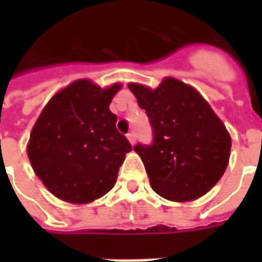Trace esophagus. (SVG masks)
<instances>
[{"label":"esophagus","instance_id":"34e87169","mask_svg":"<svg viewBox=\"0 0 262 262\" xmlns=\"http://www.w3.org/2000/svg\"><path fill=\"white\" fill-rule=\"evenodd\" d=\"M126 137H127V140H129V143H130V144H135V142H136V136H135V133H133V132L127 133V135H126Z\"/></svg>","mask_w":262,"mask_h":262}]
</instances>
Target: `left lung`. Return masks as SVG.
<instances>
[{"label": "left lung", "instance_id": "left-lung-1", "mask_svg": "<svg viewBox=\"0 0 262 262\" xmlns=\"http://www.w3.org/2000/svg\"><path fill=\"white\" fill-rule=\"evenodd\" d=\"M154 132L151 146L135 147L154 192L172 202L208 193L225 174L231 137L196 88L165 77L157 88L129 82Z\"/></svg>", "mask_w": 262, "mask_h": 262}]
</instances>
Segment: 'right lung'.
I'll list each match as a JSON object with an SVG mask.
<instances>
[{
	"label": "right lung",
	"mask_w": 262,
	"mask_h": 262,
	"mask_svg": "<svg viewBox=\"0 0 262 262\" xmlns=\"http://www.w3.org/2000/svg\"><path fill=\"white\" fill-rule=\"evenodd\" d=\"M120 88V82L101 88L81 78L56 92L42 109L26 151L35 174L56 198L90 203L116 184L132 151L109 109Z\"/></svg>",
	"instance_id": "right-lung-1"
}]
</instances>
